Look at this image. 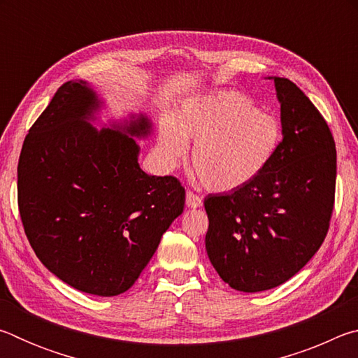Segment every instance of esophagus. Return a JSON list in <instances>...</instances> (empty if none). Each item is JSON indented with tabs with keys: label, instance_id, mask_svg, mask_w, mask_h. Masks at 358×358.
<instances>
[{
	"label": "esophagus",
	"instance_id": "obj_1",
	"mask_svg": "<svg viewBox=\"0 0 358 358\" xmlns=\"http://www.w3.org/2000/svg\"><path fill=\"white\" fill-rule=\"evenodd\" d=\"M186 205L189 208L202 207V197L197 196V194H194L192 191H187L186 192Z\"/></svg>",
	"mask_w": 358,
	"mask_h": 358
}]
</instances>
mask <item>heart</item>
Returning a JSON list of instances; mask_svg holds the SVG:
<instances>
[{
	"instance_id": "obj_1",
	"label": "heart",
	"mask_w": 358,
	"mask_h": 358,
	"mask_svg": "<svg viewBox=\"0 0 358 358\" xmlns=\"http://www.w3.org/2000/svg\"><path fill=\"white\" fill-rule=\"evenodd\" d=\"M194 141L191 164L205 187L235 191L257 178L281 143V126L238 92H216L187 101L177 118L159 128V147L169 164L183 159Z\"/></svg>"
}]
</instances>
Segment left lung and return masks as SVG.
<instances>
[{
    "instance_id": "8db88e82",
    "label": "left lung",
    "mask_w": 358,
    "mask_h": 358,
    "mask_svg": "<svg viewBox=\"0 0 358 358\" xmlns=\"http://www.w3.org/2000/svg\"><path fill=\"white\" fill-rule=\"evenodd\" d=\"M282 141L268 167L240 189L208 194L205 248L235 290L290 280L324 243L335 205L336 148L329 124L294 82L273 77Z\"/></svg>"
}]
</instances>
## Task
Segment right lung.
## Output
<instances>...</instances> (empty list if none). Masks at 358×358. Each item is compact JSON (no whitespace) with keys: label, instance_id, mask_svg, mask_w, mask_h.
Returning a JSON list of instances; mask_svg holds the SVG:
<instances>
[{"label":"right lung","instance_id":"1","mask_svg":"<svg viewBox=\"0 0 358 358\" xmlns=\"http://www.w3.org/2000/svg\"><path fill=\"white\" fill-rule=\"evenodd\" d=\"M98 96L85 80L58 88L23 142L17 191L23 229L36 256L82 292L128 290L153 257L162 234L183 213L185 187L145 173L138 145L120 129L88 123ZM147 117L123 129L147 137Z\"/></svg>","mask_w":358,"mask_h":358}]
</instances>
